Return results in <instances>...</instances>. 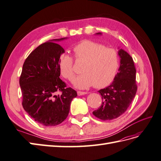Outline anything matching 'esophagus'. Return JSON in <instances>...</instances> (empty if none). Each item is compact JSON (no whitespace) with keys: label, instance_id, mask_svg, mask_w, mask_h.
Returning <instances> with one entry per match:
<instances>
[{"label":"esophagus","instance_id":"esophagus-1","mask_svg":"<svg viewBox=\"0 0 161 161\" xmlns=\"http://www.w3.org/2000/svg\"><path fill=\"white\" fill-rule=\"evenodd\" d=\"M88 94L87 92H82V91H77V95L78 96H81L84 95H86Z\"/></svg>","mask_w":161,"mask_h":161}]
</instances>
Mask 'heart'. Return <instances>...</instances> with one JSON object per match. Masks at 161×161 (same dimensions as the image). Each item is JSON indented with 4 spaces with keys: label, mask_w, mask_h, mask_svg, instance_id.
Masks as SVG:
<instances>
[{
    "label": "heart",
    "mask_w": 161,
    "mask_h": 161,
    "mask_svg": "<svg viewBox=\"0 0 161 161\" xmlns=\"http://www.w3.org/2000/svg\"><path fill=\"white\" fill-rule=\"evenodd\" d=\"M77 59L85 62L80 75L73 81L74 86L86 89L92 86L102 88L113 79L119 66L117 52L113 48L91 40L82 41L74 47ZM59 69L62 75L70 81L75 77L73 59L71 56L62 54L59 60Z\"/></svg>",
    "instance_id": "obj_1"
}]
</instances>
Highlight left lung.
Returning <instances> with one entry per match:
<instances>
[{"label": "left lung", "instance_id": "1", "mask_svg": "<svg viewBox=\"0 0 161 161\" xmlns=\"http://www.w3.org/2000/svg\"><path fill=\"white\" fill-rule=\"evenodd\" d=\"M95 35H102L97 33ZM119 48L120 66L114 81L108 87L98 91L102 98V104L98 110L92 112L96 117L109 121L123 114L131 104L137 91L136 69L132 58L122 48Z\"/></svg>", "mask_w": 161, "mask_h": 161}]
</instances>
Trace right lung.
<instances>
[{"mask_svg": "<svg viewBox=\"0 0 161 161\" xmlns=\"http://www.w3.org/2000/svg\"><path fill=\"white\" fill-rule=\"evenodd\" d=\"M68 38L54 39L33 50L25 59L20 77L22 106L36 121L45 126L60 124L69 114L70 105L77 92L66 88L60 78L59 58L64 53L57 42ZM60 91L61 95L55 93Z\"/></svg>", "mask_w": 161, "mask_h": 161, "instance_id": "right-lung-1", "label": "right lung"}]
</instances>
